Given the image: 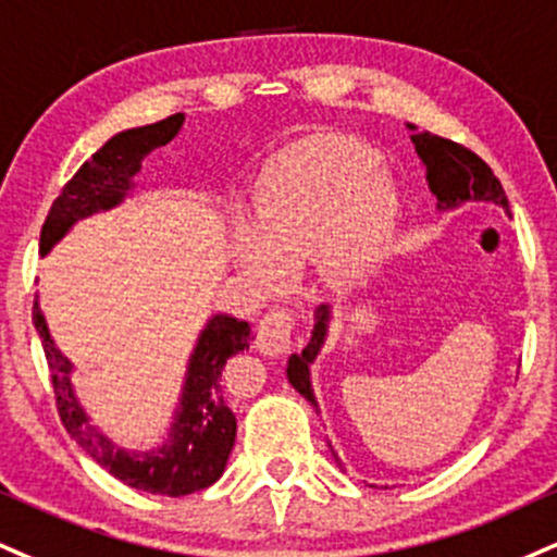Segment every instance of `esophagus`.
I'll return each instance as SVG.
<instances>
[{
    "mask_svg": "<svg viewBox=\"0 0 557 557\" xmlns=\"http://www.w3.org/2000/svg\"><path fill=\"white\" fill-rule=\"evenodd\" d=\"M293 330H296V313L287 306H274L264 317L259 319L257 326V347L264 355H283L290 347Z\"/></svg>",
    "mask_w": 557,
    "mask_h": 557,
    "instance_id": "esophagus-1",
    "label": "esophagus"
}]
</instances>
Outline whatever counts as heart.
I'll return each mask as SVG.
<instances>
[{
    "instance_id": "heart-1",
    "label": "heart",
    "mask_w": 557,
    "mask_h": 557,
    "mask_svg": "<svg viewBox=\"0 0 557 557\" xmlns=\"http://www.w3.org/2000/svg\"><path fill=\"white\" fill-rule=\"evenodd\" d=\"M394 218L397 189L376 150L347 137L308 139L261 173L253 227H236L233 257L267 287L306 253L324 277H355L384 249Z\"/></svg>"
}]
</instances>
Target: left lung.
Here are the masks:
<instances>
[{
	"label": "left lung",
	"instance_id": "left-lung-1",
	"mask_svg": "<svg viewBox=\"0 0 557 557\" xmlns=\"http://www.w3.org/2000/svg\"><path fill=\"white\" fill-rule=\"evenodd\" d=\"M410 129L414 150H418L420 160L425 163L428 186H431L435 199H438V210H454V207H459L461 202H493L504 207L508 212V197L504 186H500V181L495 178L491 165H487L478 152L454 143V139L438 137V134L414 132L412 124ZM326 324H330V306H321L317 311V324H313L311 343L304 347V352L290 355V360H287V381H290V384L296 386V392L304 394L313 407H317V399H313L308 366L313 363L321 345H324ZM334 459H337V454H334Z\"/></svg>",
	"mask_w": 557,
	"mask_h": 557
}]
</instances>
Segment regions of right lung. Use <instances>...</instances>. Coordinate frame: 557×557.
Instances as JSON below:
<instances>
[{
    "label": "right lung",
    "mask_w": 557,
    "mask_h": 557,
    "mask_svg": "<svg viewBox=\"0 0 557 557\" xmlns=\"http://www.w3.org/2000/svg\"><path fill=\"white\" fill-rule=\"evenodd\" d=\"M181 124H184V113H173L158 124L116 134L100 147L53 199L41 227V253L49 251L79 218H87L98 210H111L122 202L134 186L132 178L143 169L145 156H150L156 147L171 143ZM33 324L41 337L46 363L51 371L59 418H62L66 433L106 472L137 491L171 495V498L205 491L223 474L231 448L236 444V414L223 397L220 376H223L227 358L249 347V321L223 317V313L210 319L194 347L169 441L160 448L139 454L116 448L98 428L87 423V414L72 392V363L53 345L38 300L33 304Z\"/></svg>",
    "instance_id": "obj_1"
}]
</instances>
